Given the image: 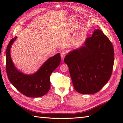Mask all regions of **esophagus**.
<instances>
[{
	"mask_svg": "<svg viewBox=\"0 0 123 123\" xmlns=\"http://www.w3.org/2000/svg\"><path fill=\"white\" fill-rule=\"evenodd\" d=\"M66 54H67L66 51H65L64 50L61 51V57L62 59H63L64 58V57H65V56H66Z\"/></svg>",
	"mask_w": 123,
	"mask_h": 123,
	"instance_id": "1",
	"label": "esophagus"
}]
</instances>
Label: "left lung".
I'll return each mask as SVG.
<instances>
[{"label":"left lung","mask_w":123,"mask_h":123,"mask_svg":"<svg viewBox=\"0 0 123 123\" xmlns=\"http://www.w3.org/2000/svg\"><path fill=\"white\" fill-rule=\"evenodd\" d=\"M64 61L75 90L82 94L95 93L111 77L114 61L113 44L101 30H95L84 46L70 52Z\"/></svg>","instance_id":"obj_1"}]
</instances>
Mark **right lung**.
Returning <instances> with one entry per match:
<instances>
[{"label": "right lung", "mask_w": 123, "mask_h": 123, "mask_svg": "<svg viewBox=\"0 0 123 123\" xmlns=\"http://www.w3.org/2000/svg\"><path fill=\"white\" fill-rule=\"evenodd\" d=\"M17 37L12 38L6 52V72L12 84L23 95L28 97H39L45 95L51 86V74L61 62L60 54L49 58L35 74L28 75L16 69L11 59L10 50Z\"/></svg>", "instance_id": "add662e5"}]
</instances>
